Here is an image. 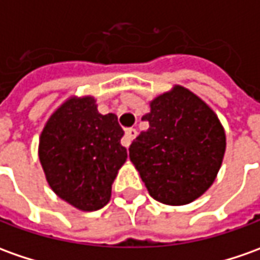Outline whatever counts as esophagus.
Instances as JSON below:
<instances>
[{
    "label": "esophagus",
    "instance_id": "obj_1",
    "mask_svg": "<svg viewBox=\"0 0 260 260\" xmlns=\"http://www.w3.org/2000/svg\"><path fill=\"white\" fill-rule=\"evenodd\" d=\"M135 137H137V129H135V128H129V129L125 131V135H123V141H122L123 145L128 148Z\"/></svg>",
    "mask_w": 260,
    "mask_h": 260
}]
</instances>
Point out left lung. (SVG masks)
<instances>
[{
  "mask_svg": "<svg viewBox=\"0 0 260 260\" xmlns=\"http://www.w3.org/2000/svg\"><path fill=\"white\" fill-rule=\"evenodd\" d=\"M149 128L131 144L129 158L149 195L165 205L193 202L211 188L226 137L216 114L189 89L175 85L151 101Z\"/></svg>",
  "mask_w": 260,
  "mask_h": 260,
  "instance_id": "left-lung-1",
  "label": "left lung"
}]
</instances>
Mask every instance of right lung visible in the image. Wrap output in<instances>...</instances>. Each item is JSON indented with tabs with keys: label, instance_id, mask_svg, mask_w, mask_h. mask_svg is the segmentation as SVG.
<instances>
[{
	"label": "right lung",
	"instance_id": "1",
	"mask_svg": "<svg viewBox=\"0 0 260 260\" xmlns=\"http://www.w3.org/2000/svg\"><path fill=\"white\" fill-rule=\"evenodd\" d=\"M115 114L102 115L93 96H71L45 123L38 155L51 189L79 211L104 208L128 153Z\"/></svg>",
	"mask_w": 260,
	"mask_h": 260
}]
</instances>
